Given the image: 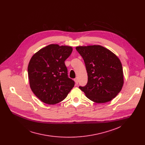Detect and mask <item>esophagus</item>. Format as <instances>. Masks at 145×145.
<instances>
[{
  "mask_svg": "<svg viewBox=\"0 0 145 145\" xmlns=\"http://www.w3.org/2000/svg\"><path fill=\"white\" fill-rule=\"evenodd\" d=\"M74 81H75V83L76 84H78V83H79V80H78V78H76L75 79H74Z\"/></svg>",
  "mask_w": 145,
  "mask_h": 145,
  "instance_id": "esophagus-1",
  "label": "esophagus"
}]
</instances>
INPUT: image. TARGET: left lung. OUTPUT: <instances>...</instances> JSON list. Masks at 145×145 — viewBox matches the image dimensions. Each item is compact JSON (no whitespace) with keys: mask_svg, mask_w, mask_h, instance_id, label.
I'll use <instances>...</instances> for the list:
<instances>
[{"mask_svg":"<svg viewBox=\"0 0 145 145\" xmlns=\"http://www.w3.org/2000/svg\"><path fill=\"white\" fill-rule=\"evenodd\" d=\"M85 64L88 83L79 88L86 97L97 103L114 98L122 89L123 71L120 59L113 52L100 45L76 47Z\"/></svg>","mask_w":145,"mask_h":145,"instance_id":"8db88e82","label":"left lung"}]
</instances>
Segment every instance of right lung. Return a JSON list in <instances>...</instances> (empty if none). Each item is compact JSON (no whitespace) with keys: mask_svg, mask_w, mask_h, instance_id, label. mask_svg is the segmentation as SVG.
I'll list each match as a JSON object with an SVG mask.
<instances>
[{"mask_svg":"<svg viewBox=\"0 0 145 145\" xmlns=\"http://www.w3.org/2000/svg\"><path fill=\"white\" fill-rule=\"evenodd\" d=\"M72 51L69 46L51 44L31 57L28 66L30 88L42 102L55 104L66 98L74 86L68 78L65 61Z\"/></svg>","mask_w":145,"mask_h":145,"instance_id":"add662e5","label":"right lung"}]
</instances>
